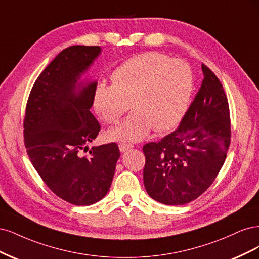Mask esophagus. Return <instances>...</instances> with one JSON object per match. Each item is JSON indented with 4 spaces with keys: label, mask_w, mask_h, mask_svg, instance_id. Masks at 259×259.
I'll return each instance as SVG.
<instances>
[{
    "label": "esophagus",
    "mask_w": 259,
    "mask_h": 259,
    "mask_svg": "<svg viewBox=\"0 0 259 259\" xmlns=\"http://www.w3.org/2000/svg\"><path fill=\"white\" fill-rule=\"evenodd\" d=\"M132 147H133L132 144H127V143H120V144H119V149H120L121 153L128 151V149H130V148H132Z\"/></svg>",
    "instance_id": "esophagus-1"
}]
</instances>
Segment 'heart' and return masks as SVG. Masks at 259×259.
Returning <instances> with one entry per match:
<instances>
[{"label": "heart", "instance_id": "b5f03b06", "mask_svg": "<svg viewBox=\"0 0 259 259\" xmlns=\"http://www.w3.org/2000/svg\"><path fill=\"white\" fill-rule=\"evenodd\" d=\"M194 87L189 65L160 53L140 54L121 63L112 74V85L99 84L94 91L95 111L107 123L119 126L107 132L113 141L136 142L174 128L184 117Z\"/></svg>", "mask_w": 259, "mask_h": 259}]
</instances>
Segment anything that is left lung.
<instances>
[{"mask_svg":"<svg viewBox=\"0 0 259 259\" xmlns=\"http://www.w3.org/2000/svg\"><path fill=\"white\" fill-rule=\"evenodd\" d=\"M203 80L179 128L143 146L144 186L156 201L188 203L212 185L226 159L229 105L218 76L202 64Z\"/></svg>","mask_w":259,"mask_h":259,"instance_id":"8db88e82","label":"left lung"}]
</instances>
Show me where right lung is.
Returning <instances> with one entry per match:
<instances>
[{
    "label": "right lung",
    "instance_id": "add662e5",
    "mask_svg": "<svg viewBox=\"0 0 259 259\" xmlns=\"http://www.w3.org/2000/svg\"><path fill=\"white\" fill-rule=\"evenodd\" d=\"M100 53L99 46L63 49L35 80L23 119L33 166L55 195L75 205L94 204L107 194L120 156L116 143L88 151L101 129L90 112L97 81L81 89L78 84V90L76 84Z\"/></svg>",
    "mask_w": 259,
    "mask_h": 259
}]
</instances>
